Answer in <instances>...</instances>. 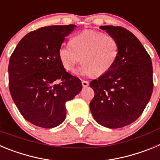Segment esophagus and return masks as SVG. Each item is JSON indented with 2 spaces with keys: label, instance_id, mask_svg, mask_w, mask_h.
<instances>
[{
  "label": "esophagus",
  "instance_id": "obj_1",
  "mask_svg": "<svg viewBox=\"0 0 160 160\" xmlns=\"http://www.w3.org/2000/svg\"><path fill=\"white\" fill-rule=\"evenodd\" d=\"M82 84L83 87H87L89 86V82L86 81V80H82Z\"/></svg>",
  "mask_w": 160,
  "mask_h": 160
}]
</instances>
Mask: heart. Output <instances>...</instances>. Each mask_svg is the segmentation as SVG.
<instances>
[{
	"instance_id": "heart-1",
	"label": "heart",
	"mask_w": 160,
	"mask_h": 160,
	"mask_svg": "<svg viewBox=\"0 0 160 160\" xmlns=\"http://www.w3.org/2000/svg\"><path fill=\"white\" fill-rule=\"evenodd\" d=\"M118 53L119 45L114 37L99 31L85 30L74 35L70 44H62L58 57L67 71H72L82 61L77 74L99 77L112 69Z\"/></svg>"
}]
</instances>
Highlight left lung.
<instances>
[{"label": "left lung", "instance_id": "obj_1", "mask_svg": "<svg viewBox=\"0 0 160 160\" xmlns=\"http://www.w3.org/2000/svg\"><path fill=\"white\" fill-rule=\"evenodd\" d=\"M100 29L116 38L119 53L108 73L90 82L94 97L90 109L100 125L111 129L123 128L140 116L151 98L152 59L138 38L125 28L104 25Z\"/></svg>", "mask_w": 160, "mask_h": 160}]
</instances>
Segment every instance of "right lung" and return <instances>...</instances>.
I'll return each instance as SVG.
<instances>
[{
	"mask_svg": "<svg viewBox=\"0 0 160 160\" xmlns=\"http://www.w3.org/2000/svg\"><path fill=\"white\" fill-rule=\"evenodd\" d=\"M75 27L51 25L29 32L11 55L9 91L20 113L33 125H60L66 118V102L82 88L81 80L66 72L58 57L59 47Z\"/></svg>",
	"mask_w": 160,
	"mask_h": 160,
	"instance_id": "right-lung-1",
	"label": "right lung"
}]
</instances>
